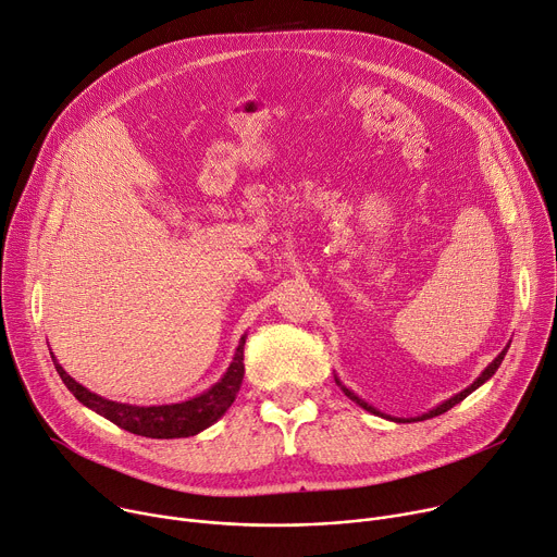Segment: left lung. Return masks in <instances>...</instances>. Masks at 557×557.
I'll return each instance as SVG.
<instances>
[{
	"label": "left lung",
	"mask_w": 557,
	"mask_h": 557,
	"mask_svg": "<svg viewBox=\"0 0 557 557\" xmlns=\"http://www.w3.org/2000/svg\"><path fill=\"white\" fill-rule=\"evenodd\" d=\"M506 350H508V346H506V348H504V350H502V352H499V355H497V357H495V359H493V361L486 366V370H484V372H482V374H480V376H478L473 383H470V386H468L466 391H461L459 395H455V397L446 399V401H444V404H440L437 408H433V410L423 412L421 417H412V419H401V417H388V419H393V421H397V423H406V421H423V419H431V417H437V414H444V412H448L453 406H457L459 401H463V399H466L470 393L478 391V388L482 386V383H486V381H488V379H491V376L497 372V368H499V366H502V361H504V355H506ZM334 381L338 383L341 391L346 393V397H348V399H352L355 404H359L363 410H368V412H372V414H381V417H386V414H383V412H379L376 408H372L370 404H366L363 399H359V397H357V395H355L350 388H346L344 383L338 381V376H336V374H334Z\"/></svg>",
	"instance_id": "left-lung-1"
}]
</instances>
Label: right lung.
<instances>
[{
	"instance_id": "right-lung-1",
	"label": "right lung",
	"mask_w": 557,
	"mask_h": 557,
	"mask_svg": "<svg viewBox=\"0 0 557 557\" xmlns=\"http://www.w3.org/2000/svg\"><path fill=\"white\" fill-rule=\"evenodd\" d=\"M243 348H245V334L240 336L234 361L230 363L221 381L213 383L209 391H205L194 399H187L181 404H166V406H132V404H117V401L104 399L84 388L82 383H77L73 376H69L66 370L53 357V352H51V359L58 374L64 381V386L73 393V397L79 404L96 410L104 419L113 421L115 425L124 428V431H129L134 435L151 437V440H176V437L198 435L211 423H216L234 404L240 391L243 374H245Z\"/></svg>"
}]
</instances>
